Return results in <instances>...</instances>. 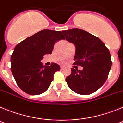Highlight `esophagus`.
<instances>
[{
	"instance_id": "1",
	"label": "esophagus",
	"mask_w": 123,
	"mask_h": 123,
	"mask_svg": "<svg viewBox=\"0 0 123 123\" xmlns=\"http://www.w3.org/2000/svg\"><path fill=\"white\" fill-rule=\"evenodd\" d=\"M60 68H61V69H62V70H63V69L65 68V67H63V66H61Z\"/></svg>"
}]
</instances>
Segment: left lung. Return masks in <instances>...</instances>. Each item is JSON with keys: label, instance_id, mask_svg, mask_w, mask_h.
I'll return each mask as SVG.
<instances>
[{"label": "left lung", "instance_id": "1", "mask_svg": "<svg viewBox=\"0 0 123 123\" xmlns=\"http://www.w3.org/2000/svg\"><path fill=\"white\" fill-rule=\"evenodd\" d=\"M67 41L76 47L74 65L83 69L71 68L66 78L73 91L81 95H89L100 89L108 78L111 67L109 50L99 38L83 29L74 28L63 31Z\"/></svg>", "mask_w": 123, "mask_h": 123}]
</instances>
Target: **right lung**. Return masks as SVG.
<instances>
[{
    "instance_id": "1",
    "label": "right lung",
    "mask_w": 123,
    "mask_h": 123,
    "mask_svg": "<svg viewBox=\"0 0 123 123\" xmlns=\"http://www.w3.org/2000/svg\"><path fill=\"white\" fill-rule=\"evenodd\" d=\"M61 39L65 37L60 31L43 29L15 47L11 56V70L23 91L36 95L48 89L60 67L55 63L44 66L41 60L44 55L52 54L54 44Z\"/></svg>"
}]
</instances>
